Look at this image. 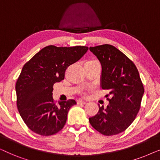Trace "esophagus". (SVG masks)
I'll return each mask as SVG.
<instances>
[{"label":"esophagus","instance_id":"esophagus-1","mask_svg":"<svg viewBox=\"0 0 160 160\" xmlns=\"http://www.w3.org/2000/svg\"><path fill=\"white\" fill-rule=\"evenodd\" d=\"M77 103L78 104H83V105H85L87 103V101H84V100H78L77 101Z\"/></svg>","mask_w":160,"mask_h":160}]
</instances>
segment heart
Returning <instances> with one entry per match:
<instances>
[{
  "label": "heart",
  "mask_w": 160,
  "mask_h": 160,
  "mask_svg": "<svg viewBox=\"0 0 160 160\" xmlns=\"http://www.w3.org/2000/svg\"><path fill=\"white\" fill-rule=\"evenodd\" d=\"M98 62L97 60H94V59H91V60H87L86 62H85L84 65H89V64H92V63H95V62Z\"/></svg>",
  "instance_id": "b5f03b06"
}]
</instances>
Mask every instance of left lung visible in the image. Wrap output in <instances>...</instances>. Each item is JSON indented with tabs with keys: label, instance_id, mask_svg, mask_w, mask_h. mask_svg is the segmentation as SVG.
<instances>
[{
	"label": "left lung",
	"instance_id": "left-lung-1",
	"mask_svg": "<svg viewBox=\"0 0 160 160\" xmlns=\"http://www.w3.org/2000/svg\"><path fill=\"white\" fill-rule=\"evenodd\" d=\"M102 65L101 87L109 91L106 108L89 119L94 129L104 135L124 132L132 123L141 108L144 93L136 66L125 54L110 44L89 47Z\"/></svg>",
	"mask_w": 160,
	"mask_h": 160
}]
</instances>
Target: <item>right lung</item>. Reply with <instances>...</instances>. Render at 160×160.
Returning a JSON list of instances; mask_svg holds the SVG:
<instances>
[{
    "label": "right lung",
    "mask_w": 160,
    "mask_h": 160,
    "mask_svg": "<svg viewBox=\"0 0 160 160\" xmlns=\"http://www.w3.org/2000/svg\"><path fill=\"white\" fill-rule=\"evenodd\" d=\"M89 48L84 46H47L24 65L16 83L17 106L22 119L37 134L49 136L65 126L74 100L56 103L52 98L54 83L64 79L65 71Z\"/></svg>",
    "instance_id": "obj_1"
}]
</instances>
